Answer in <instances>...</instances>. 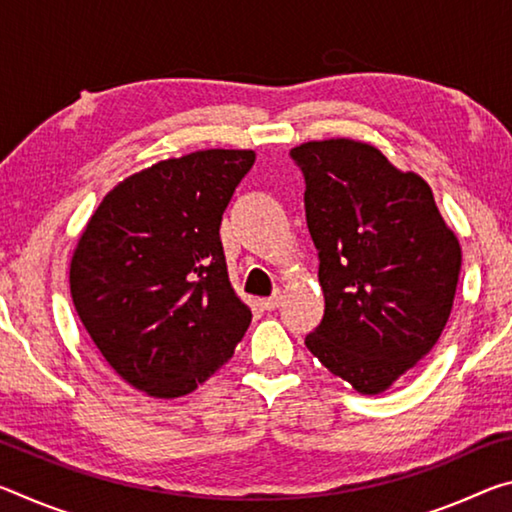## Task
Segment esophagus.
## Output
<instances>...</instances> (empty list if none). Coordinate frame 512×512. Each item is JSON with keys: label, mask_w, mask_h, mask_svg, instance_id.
I'll use <instances>...</instances> for the list:
<instances>
[{"label": "esophagus", "mask_w": 512, "mask_h": 512, "mask_svg": "<svg viewBox=\"0 0 512 512\" xmlns=\"http://www.w3.org/2000/svg\"><path fill=\"white\" fill-rule=\"evenodd\" d=\"M280 302H282V296H280V293H273V296H268V298H262V300H259V305H262L266 311H275L277 307H280Z\"/></svg>", "instance_id": "1"}]
</instances>
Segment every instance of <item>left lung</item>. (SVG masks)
<instances>
[{"mask_svg":"<svg viewBox=\"0 0 512 512\" xmlns=\"http://www.w3.org/2000/svg\"><path fill=\"white\" fill-rule=\"evenodd\" d=\"M305 178L325 314L309 352L363 395L384 393L443 334L461 246L431 187L354 140L291 149Z\"/></svg>","mask_w":512,"mask_h":512,"instance_id":"8db88e82","label":"left lung"}]
</instances>
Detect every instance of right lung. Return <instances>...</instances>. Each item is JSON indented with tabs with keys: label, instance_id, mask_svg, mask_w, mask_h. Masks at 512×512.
<instances>
[{
	"label": "right lung",
	"instance_id": "1",
	"mask_svg": "<svg viewBox=\"0 0 512 512\" xmlns=\"http://www.w3.org/2000/svg\"><path fill=\"white\" fill-rule=\"evenodd\" d=\"M255 151L210 149L153 164L103 198L74 250L69 289L117 375L180 397L232 357L250 309L228 280L221 219Z\"/></svg>",
	"mask_w": 512,
	"mask_h": 512
}]
</instances>
